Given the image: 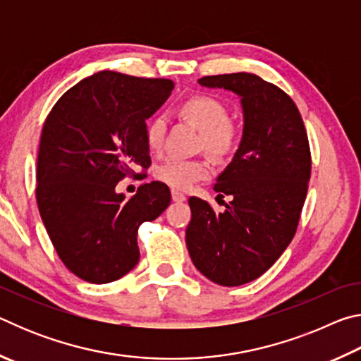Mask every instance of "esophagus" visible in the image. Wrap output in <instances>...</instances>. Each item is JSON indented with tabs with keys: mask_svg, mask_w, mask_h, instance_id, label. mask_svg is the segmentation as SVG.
I'll return each instance as SVG.
<instances>
[{
	"mask_svg": "<svg viewBox=\"0 0 361 361\" xmlns=\"http://www.w3.org/2000/svg\"><path fill=\"white\" fill-rule=\"evenodd\" d=\"M172 199L173 202H185L186 195L180 191H176V189H172Z\"/></svg>",
	"mask_w": 361,
	"mask_h": 361,
	"instance_id": "esophagus-1",
	"label": "esophagus"
}]
</instances>
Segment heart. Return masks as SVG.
I'll use <instances>...</instances> for the list:
<instances>
[{
  "instance_id": "1",
  "label": "heart",
  "mask_w": 361,
  "mask_h": 361,
  "mask_svg": "<svg viewBox=\"0 0 361 361\" xmlns=\"http://www.w3.org/2000/svg\"><path fill=\"white\" fill-rule=\"evenodd\" d=\"M180 113L202 133V146L216 157H228L239 146V127L229 119V111L221 100L212 95L189 97L180 105ZM167 121L156 116L145 127V140L152 152L162 149ZM212 164L207 159L170 157L154 169L156 178L173 189L191 188L194 183L209 178Z\"/></svg>"
}]
</instances>
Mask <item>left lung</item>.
Listing matches in <instances>:
<instances>
[{"mask_svg":"<svg viewBox=\"0 0 361 361\" xmlns=\"http://www.w3.org/2000/svg\"><path fill=\"white\" fill-rule=\"evenodd\" d=\"M205 87L240 95L243 137L215 191L231 195L223 213L189 199L186 245L194 266L212 282L239 286L262 276L296 234L307 195L310 146L296 103L253 73L204 76Z\"/></svg>","mask_w":361,"mask_h":361,"instance_id":"1","label":"left lung"}]
</instances>
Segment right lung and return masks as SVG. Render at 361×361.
<instances>
[{"instance_id":"right-lung-1","label":"right lung","mask_w":361,"mask_h":361,"mask_svg":"<svg viewBox=\"0 0 361 361\" xmlns=\"http://www.w3.org/2000/svg\"><path fill=\"white\" fill-rule=\"evenodd\" d=\"M172 89L170 79L100 71L66 90L47 114L36 202L59 258L85 282L109 283L132 271L140 224L170 204L161 181L146 183L127 200L116 185L151 166L145 121Z\"/></svg>"}]
</instances>
